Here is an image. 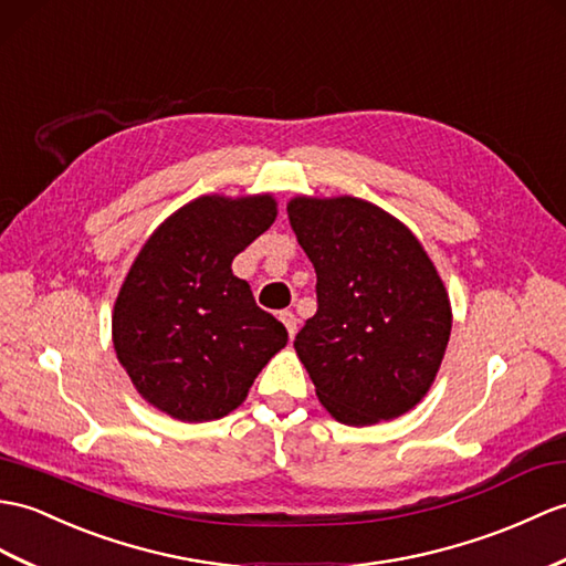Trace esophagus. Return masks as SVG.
Listing matches in <instances>:
<instances>
[{"instance_id": "obj_1", "label": "esophagus", "mask_w": 566, "mask_h": 566, "mask_svg": "<svg viewBox=\"0 0 566 566\" xmlns=\"http://www.w3.org/2000/svg\"><path fill=\"white\" fill-rule=\"evenodd\" d=\"M280 321L286 325V331H289V337H294L296 335V315L292 313V311H282L280 313Z\"/></svg>"}]
</instances>
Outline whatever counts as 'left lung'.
<instances>
[{
    "label": "left lung",
    "mask_w": 566,
    "mask_h": 566,
    "mask_svg": "<svg viewBox=\"0 0 566 566\" xmlns=\"http://www.w3.org/2000/svg\"><path fill=\"white\" fill-rule=\"evenodd\" d=\"M286 212L318 280V311L294 347L323 407L349 427L412 410L451 335L449 294L424 248L357 197H296Z\"/></svg>",
    "instance_id": "obj_1"
}]
</instances>
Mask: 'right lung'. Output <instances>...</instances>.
<instances>
[{
	"instance_id": "right-lung-1",
	"label": "right lung",
	"mask_w": 566,
	"mask_h": 566,
	"mask_svg": "<svg viewBox=\"0 0 566 566\" xmlns=\"http://www.w3.org/2000/svg\"><path fill=\"white\" fill-rule=\"evenodd\" d=\"M274 217L270 195L197 197L151 233L129 268L113 345L139 396L161 412L182 422L229 415L286 345V327L231 272Z\"/></svg>"
}]
</instances>
